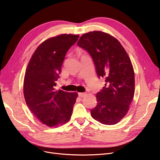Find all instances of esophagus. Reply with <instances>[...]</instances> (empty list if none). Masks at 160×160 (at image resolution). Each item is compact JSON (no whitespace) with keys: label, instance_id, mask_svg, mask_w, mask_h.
Returning a JSON list of instances; mask_svg holds the SVG:
<instances>
[{"label":"esophagus","instance_id":"esophagus-1","mask_svg":"<svg viewBox=\"0 0 160 160\" xmlns=\"http://www.w3.org/2000/svg\"><path fill=\"white\" fill-rule=\"evenodd\" d=\"M86 95H87L86 93H78V95H79V97H80V98H83V97H85Z\"/></svg>","mask_w":160,"mask_h":160}]
</instances>
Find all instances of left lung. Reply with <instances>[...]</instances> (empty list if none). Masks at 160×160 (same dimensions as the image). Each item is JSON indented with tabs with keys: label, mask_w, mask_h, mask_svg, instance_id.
Returning <instances> with one entry per match:
<instances>
[{
	"label": "left lung",
	"mask_w": 160,
	"mask_h": 160,
	"mask_svg": "<svg viewBox=\"0 0 160 160\" xmlns=\"http://www.w3.org/2000/svg\"><path fill=\"white\" fill-rule=\"evenodd\" d=\"M77 45L89 52L99 78H105L91 110L92 118L102 124H116L128 113L134 96L135 75L128 53L115 38L101 31L84 34Z\"/></svg>",
	"instance_id": "left-lung-1"
}]
</instances>
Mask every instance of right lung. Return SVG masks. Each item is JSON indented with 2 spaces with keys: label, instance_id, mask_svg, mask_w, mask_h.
Listing matches in <instances>:
<instances>
[{
  "label": "right lung",
  "instance_id": "obj_1",
  "mask_svg": "<svg viewBox=\"0 0 160 160\" xmlns=\"http://www.w3.org/2000/svg\"><path fill=\"white\" fill-rule=\"evenodd\" d=\"M79 35H60L38 46L27 65L24 79V97L28 108L48 127L65 124L71 118L77 93L55 89L67 52Z\"/></svg>",
  "mask_w": 160,
  "mask_h": 160
}]
</instances>
